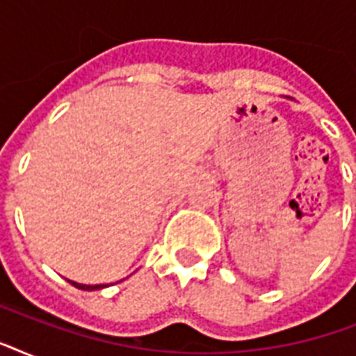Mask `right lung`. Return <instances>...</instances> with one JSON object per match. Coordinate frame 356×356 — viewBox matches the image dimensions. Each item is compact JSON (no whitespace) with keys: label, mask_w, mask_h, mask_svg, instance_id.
<instances>
[{"label":"right lung","mask_w":356,"mask_h":356,"mask_svg":"<svg viewBox=\"0 0 356 356\" xmlns=\"http://www.w3.org/2000/svg\"><path fill=\"white\" fill-rule=\"evenodd\" d=\"M70 284H74L75 288H79V290H86V292H92V290H102V288H107L108 284H81V282L75 281H68Z\"/></svg>","instance_id":"right-lung-1"}]
</instances>
